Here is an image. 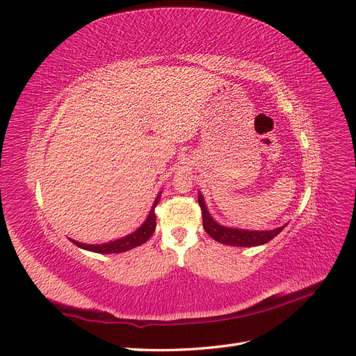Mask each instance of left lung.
Listing matches in <instances>:
<instances>
[{
    "mask_svg": "<svg viewBox=\"0 0 356 356\" xmlns=\"http://www.w3.org/2000/svg\"><path fill=\"white\" fill-rule=\"evenodd\" d=\"M199 207L202 209V220H203V229L212 239L222 245L230 246H258L270 242L275 236H277L284 230L285 225L275 230L268 232H250V230H238L230 227H222L218 222H215L213 218L209 215L207 204L203 202V197L199 193Z\"/></svg>",
    "mask_w": 356,
    "mask_h": 356,
    "instance_id": "obj_1",
    "label": "left lung"
}]
</instances>
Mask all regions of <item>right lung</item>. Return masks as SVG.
Instances as JSON below:
<instances>
[{"instance_id": "obj_1", "label": "right lung", "mask_w": 356, "mask_h": 356, "mask_svg": "<svg viewBox=\"0 0 356 356\" xmlns=\"http://www.w3.org/2000/svg\"><path fill=\"white\" fill-rule=\"evenodd\" d=\"M159 200H160V195L156 197L153 208H152V211H149L148 218L145 220V222L136 232L126 236V238H123V239H117V241H113L110 243H102V245H86V243H80V242L72 241V239H71V242L74 245L83 248V250H88V251H92V252H98V254L124 252V251L132 250V248H136L139 245H143L149 238H152V234L154 233V229H156V212H154V208L157 207Z\"/></svg>"}]
</instances>
